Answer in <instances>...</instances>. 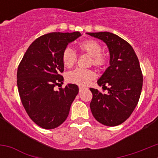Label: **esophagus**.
Segmentation results:
<instances>
[{"label": "esophagus", "instance_id": "1", "mask_svg": "<svg viewBox=\"0 0 158 158\" xmlns=\"http://www.w3.org/2000/svg\"><path fill=\"white\" fill-rule=\"evenodd\" d=\"M84 89H85V88L82 87V86H80V87H79V92H80V93H81V91L83 90Z\"/></svg>", "mask_w": 158, "mask_h": 158}]
</instances>
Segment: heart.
<instances>
[{"instance_id": "1", "label": "heart", "mask_w": 158, "mask_h": 158, "mask_svg": "<svg viewBox=\"0 0 158 158\" xmlns=\"http://www.w3.org/2000/svg\"><path fill=\"white\" fill-rule=\"evenodd\" d=\"M78 49L84 54L91 56V64L98 67L104 68L107 63V58L102 54V46L99 42L93 40H87L78 44ZM77 56L71 48L67 47L62 53V62L66 68H71L76 64ZM96 73L92 69H76L66 74V81L71 84L80 86L88 85L96 78Z\"/></svg>"}]
</instances>
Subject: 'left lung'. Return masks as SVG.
<instances>
[{
	"label": "left lung",
	"mask_w": 158,
	"mask_h": 158,
	"mask_svg": "<svg viewBox=\"0 0 158 158\" xmlns=\"http://www.w3.org/2000/svg\"><path fill=\"white\" fill-rule=\"evenodd\" d=\"M106 43L110 53V65L97 81L107 94L90 89V108L93 116L105 126L115 127L126 121L140 98L143 77L133 47L111 32H88Z\"/></svg>",
	"instance_id": "obj_1"
}]
</instances>
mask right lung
<instances>
[{"mask_svg":"<svg viewBox=\"0 0 158 158\" xmlns=\"http://www.w3.org/2000/svg\"><path fill=\"white\" fill-rule=\"evenodd\" d=\"M81 35L80 32H52L36 39L27 48L18 66L17 86L23 107L31 120L44 129L60 126L69 115L79 89L63 81L62 53L67 45ZM63 84V83H62Z\"/></svg>","mask_w":158,"mask_h":158,"instance_id":"1","label":"right lung"}]
</instances>
